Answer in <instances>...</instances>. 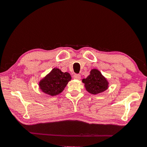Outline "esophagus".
Instances as JSON below:
<instances>
[{"label":"esophagus","instance_id":"obj_1","mask_svg":"<svg viewBox=\"0 0 147 147\" xmlns=\"http://www.w3.org/2000/svg\"><path fill=\"white\" fill-rule=\"evenodd\" d=\"M73 78L74 79H76V80H80V79L81 78V76L80 75V74H75L73 76Z\"/></svg>","mask_w":147,"mask_h":147}]
</instances>
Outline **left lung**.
Returning a JSON list of instances; mask_svg holds the SVG:
<instances>
[{
    "mask_svg": "<svg viewBox=\"0 0 147 147\" xmlns=\"http://www.w3.org/2000/svg\"><path fill=\"white\" fill-rule=\"evenodd\" d=\"M82 82L84 83L86 90L92 94H97L108 88L109 83L106 78L97 69H92L90 74Z\"/></svg>",
    "mask_w": 147,
    "mask_h": 147,
    "instance_id": "left-lung-1",
    "label": "left lung"
}]
</instances>
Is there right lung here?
I'll use <instances>...</instances> for the list:
<instances>
[{"label":"right lung","mask_w":147,"mask_h":147,"mask_svg":"<svg viewBox=\"0 0 147 147\" xmlns=\"http://www.w3.org/2000/svg\"><path fill=\"white\" fill-rule=\"evenodd\" d=\"M71 79L69 73H63L59 69H53L40 81L39 86L43 92L53 96L62 92Z\"/></svg>","instance_id":"obj_1"}]
</instances>
